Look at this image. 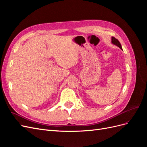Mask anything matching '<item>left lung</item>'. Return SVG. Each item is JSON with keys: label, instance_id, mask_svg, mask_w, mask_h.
Masks as SVG:
<instances>
[{"label": "left lung", "instance_id": "8db88e82", "mask_svg": "<svg viewBox=\"0 0 147 147\" xmlns=\"http://www.w3.org/2000/svg\"><path fill=\"white\" fill-rule=\"evenodd\" d=\"M112 43L113 44H114V45H117V47H118L120 49H121V50H123L121 45V44H120L118 40H117V38H115L114 37H112Z\"/></svg>", "mask_w": 147, "mask_h": 147}]
</instances>
